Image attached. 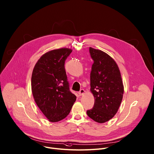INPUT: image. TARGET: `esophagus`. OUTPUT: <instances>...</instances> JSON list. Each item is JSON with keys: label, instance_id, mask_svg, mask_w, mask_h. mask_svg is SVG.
Instances as JSON below:
<instances>
[{"label": "esophagus", "instance_id": "1", "mask_svg": "<svg viewBox=\"0 0 154 154\" xmlns=\"http://www.w3.org/2000/svg\"><path fill=\"white\" fill-rule=\"evenodd\" d=\"M85 91L83 90V89H81L80 90V91L79 92V96H82V95H83V94H85Z\"/></svg>", "mask_w": 154, "mask_h": 154}]
</instances>
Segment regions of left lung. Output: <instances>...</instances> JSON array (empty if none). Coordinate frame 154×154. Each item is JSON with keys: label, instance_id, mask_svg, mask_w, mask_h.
I'll return each mask as SVG.
<instances>
[{"label": "left lung", "instance_id": "1", "mask_svg": "<svg viewBox=\"0 0 154 154\" xmlns=\"http://www.w3.org/2000/svg\"><path fill=\"white\" fill-rule=\"evenodd\" d=\"M94 61L90 74V91L94 97L88 116L96 122L103 123L116 114L122 103L124 87L119 68L106 53L90 47Z\"/></svg>", "mask_w": 154, "mask_h": 154}]
</instances>
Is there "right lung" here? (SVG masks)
<instances>
[{
	"label": "right lung",
	"instance_id": "right-lung-1",
	"mask_svg": "<svg viewBox=\"0 0 154 154\" xmlns=\"http://www.w3.org/2000/svg\"><path fill=\"white\" fill-rule=\"evenodd\" d=\"M72 50L61 48L44 54L36 63L31 77L34 101L51 122H57L69 114L76 96L69 90L64 63Z\"/></svg>",
	"mask_w": 154,
	"mask_h": 154
}]
</instances>
